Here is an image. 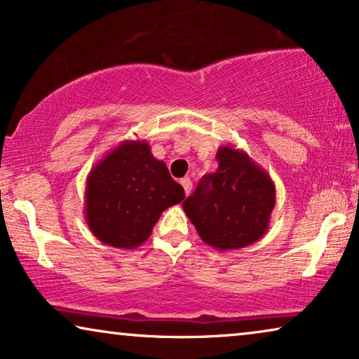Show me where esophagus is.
I'll use <instances>...</instances> for the list:
<instances>
[{
	"label": "esophagus",
	"instance_id": "1",
	"mask_svg": "<svg viewBox=\"0 0 359 359\" xmlns=\"http://www.w3.org/2000/svg\"><path fill=\"white\" fill-rule=\"evenodd\" d=\"M181 184H183L184 193L189 194L191 189H193V183H191V180L189 178H183V180H181Z\"/></svg>",
	"mask_w": 359,
	"mask_h": 359
}]
</instances>
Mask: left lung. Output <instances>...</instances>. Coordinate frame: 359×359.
Returning <instances> with one entry per match:
<instances>
[{
    "label": "left lung",
    "mask_w": 359,
    "mask_h": 359,
    "mask_svg": "<svg viewBox=\"0 0 359 359\" xmlns=\"http://www.w3.org/2000/svg\"><path fill=\"white\" fill-rule=\"evenodd\" d=\"M217 170L204 175L183 209L201 240L222 252L252 245L266 233L276 188L243 150L222 145Z\"/></svg>",
    "instance_id": "left-lung-1"
}]
</instances>
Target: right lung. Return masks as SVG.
Wrapping results in <instances>:
<instances>
[{"label":"right lung","mask_w":359,"mask_h":359,"mask_svg":"<svg viewBox=\"0 0 359 359\" xmlns=\"http://www.w3.org/2000/svg\"><path fill=\"white\" fill-rule=\"evenodd\" d=\"M184 199L145 140H124L93 166L86 178L85 215L93 235L114 248L147 242L161 212Z\"/></svg>","instance_id":"1"}]
</instances>
